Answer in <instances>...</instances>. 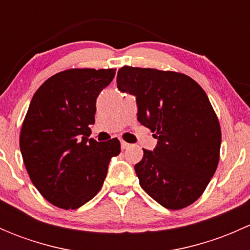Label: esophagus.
Listing matches in <instances>:
<instances>
[{"mask_svg":"<svg viewBox=\"0 0 250 250\" xmlns=\"http://www.w3.org/2000/svg\"><path fill=\"white\" fill-rule=\"evenodd\" d=\"M130 146V144H128V143H125V141H121V147L123 148V150H125V148H128Z\"/></svg>","mask_w":250,"mask_h":250,"instance_id":"esophagus-1","label":"esophagus"}]
</instances>
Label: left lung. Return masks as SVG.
I'll return each instance as SVG.
<instances>
[{
    "label": "left lung",
    "mask_w": 250,
    "mask_h": 250,
    "mask_svg": "<svg viewBox=\"0 0 250 250\" xmlns=\"http://www.w3.org/2000/svg\"><path fill=\"white\" fill-rule=\"evenodd\" d=\"M117 88L134 95L138 121L157 139L134 166L143 190L167 209L192 204L220 156V125L206 92L184 74L132 66L118 70Z\"/></svg>",
    "instance_id": "obj_1"
}]
</instances>
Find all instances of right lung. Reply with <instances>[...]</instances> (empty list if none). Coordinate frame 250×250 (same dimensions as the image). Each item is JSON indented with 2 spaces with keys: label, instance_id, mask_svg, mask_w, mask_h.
Returning <instances> with one entry per match:
<instances>
[{
  "label": "right lung",
  "instance_id": "obj_1",
  "mask_svg": "<svg viewBox=\"0 0 250 250\" xmlns=\"http://www.w3.org/2000/svg\"><path fill=\"white\" fill-rule=\"evenodd\" d=\"M113 69H71L49 77L32 97L20 132V151L35 188L52 204L80 208L100 191L117 138L88 139L95 102Z\"/></svg>",
  "mask_w": 250,
  "mask_h": 250
}]
</instances>
